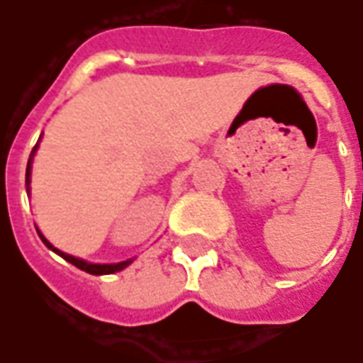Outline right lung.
Masks as SVG:
<instances>
[{"label":"right lung","mask_w":363,"mask_h":363,"mask_svg":"<svg viewBox=\"0 0 363 363\" xmlns=\"http://www.w3.org/2000/svg\"><path fill=\"white\" fill-rule=\"evenodd\" d=\"M33 152H35V149H33ZM31 152V155H33ZM31 161L27 162V172H26V182H27V191H29V174H31ZM41 236V240H43V244H45L47 248H51L53 252H57L61 258H65L67 262H71L73 266H77L79 270H85V272H89V274H113V272H119V270H123V268H127V266L130 264V260H125V262H119V264H89V262H85V260H81V258H75V256H69V254L61 252V250H57V248H53L51 244L47 242L45 238H43V234H39Z\"/></svg>","instance_id":"add662e5"}]
</instances>
